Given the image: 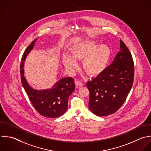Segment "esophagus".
Masks as SVG:
<instances>
[{"mask_svg":"<svg viewBox=\"0 0 151 151\" xmlns=\"http://www.w3.org/2000/svg\"><path fill=\"white\" fill-rule=\"evenodd\" d=\"M74 83H75L76 85L77 86H80V87H81V86H83V83H82L81 81H78V80H75Z\"/></svg>","mask_w":151,"mask_h":151,"instance_id":"obj_1","label":"esophagus"}]
</instances>
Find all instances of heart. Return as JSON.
<instances>
[{
    "label": "heart",
    "mask_w": 151,
    "mask_h": 151,
    "mask_svg": "<svg viewBox=\"0 0 151 151\" xmlns=\"http://www.w3.org/2000/svg\"><path fill=\"white\" fill-rule=\"evenodd\" d=\"M98 45L94 41H87L74 45L71 51L73 57L68 55L63 56L64 66L71 71L77 67L75 59L83 60V69L88 75L95 77L100 74L106 68L111 52L107 45Z\"/></svg>",
    "instance_id": "heart-1"
}]
</instances>
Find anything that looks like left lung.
Here are the masks:
<instances>
[{"label":"left lung","instance_id":"left-lung-1","mask_svg":"<svg viewBox=\"0 0 151 151\" xmlns=\"http://www.w3.org/2000/svg\"><path fill=\"white\" fill-rule=\"evenodd\" d=\"M120 44V51L112 64L87 83L90 92L88 107L99 116H107L116 112L125 101L133 85V60L122 40Z\"/></svg>","mask_w":151,"mask_h":151}]
</instances>
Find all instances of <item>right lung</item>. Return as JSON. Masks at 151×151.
<instances>
[{
  "mask_svg": "<svg viewBox=\"0 0 151 151\" xmlns=\"http://www.w3.org/2000/svg\"><path fill=\"white\" fill-rule=\"evenodd\" d=\"M36 40L28 46L22 57L20 65L21 82L36 110L44 117L57 118L63 115L67 110L68 97L75 89L74 79L72 77L62 78L52 88L42 90H35L28 84L24 77V61L33 49Z\"/></svg>",
  "mask_w": 151,
  "mask_h": 151,
  "instance_id": "add662e5",
  "label": "right lung"
}]
</instances>
